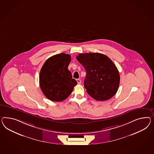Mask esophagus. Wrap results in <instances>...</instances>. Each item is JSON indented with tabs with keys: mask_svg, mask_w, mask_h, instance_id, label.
Returning <instances> with one entry per match:
<instances>
[{
	"mask_svg": "<svg viewBox=\"0 0 154 154\" xmlns=\"http://www.w3.org/2000/svg\"><path fill=\"white\" fill-rule=\"evenodd\" d=\"M76 81H77V83H79V84H80V83H81V80L80 79H77Z\"/></svg>",
	"mask_w": 154,
	"mask_h": 154,
	"instance_id": "esophagus-1",
	"label": "esophagus"
}]
</instances>
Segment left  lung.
<instances>
[{"label": "left lung", "mask_w": 154, "mask_h": 154, "mask_svg": "<svg viewBox=\"0 0 154 154\" xmlns=\"http://www.w3.org/2000/svg\"><path fill=\"white\" fill-rule=\"evenodd\" d=\"M76 59L86 72L83 84L89 95L96 100L105 101L116 94L120 75L110 59L99 53H81Z\"/></svg>", "instance_id": "left-lung-1"}]
</instances>
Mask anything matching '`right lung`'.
I'll list each match as a JSON object with an SVG mask.
<instances>
[{
    "label": "right lung",
    "instance_id": "obj_1",
    "mask_svg": "<svg viewBox=\"0 0 154 154\" xmlns=\"http://www.w3.org/2000/svg\"><path fill=\"white\" fill-rule=\"evenodd\" d=\"M71 60L69 54H57L48 59L42 66L39 75L40 88L52 101L66 99L77 83L68 69Z\"/></svg>",
    "mask_w": 154,
    "mask_h": 154
}]
</instances>
